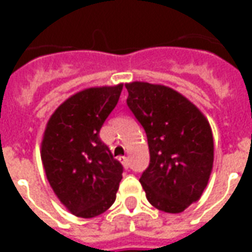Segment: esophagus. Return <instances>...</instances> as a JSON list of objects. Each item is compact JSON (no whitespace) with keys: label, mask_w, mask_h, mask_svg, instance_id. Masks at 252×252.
Masks as SVG:
<instances>
[{"label":"esophagus","mask_w":252,"mask_h":252,"mask_svg":"<svg viewBox=\"0 0 252 252\" xmlns=\"http://www.w3.org/2000/svg\"><path fill=\"white\" fill-rule=\"evenodd\" d=\"M119 160H120L121 164H123L126 169H128V167H129V159L126 158V157H120V158H119Z\"/></svg>","instance_id":"1"}]
</instances>
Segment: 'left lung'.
Instances as JSON below:
<instances>
[{"mask_svg":"<svg viewBox=\"0 0 252 252\" xmlns=\"http://www.w3.org/2000/svg\"><path fill=\"white\" fill-rule=\"evenodd\" d=\"M126 105L147 135L150 164L140 184L150 204L184 212L202 194L213 167L209 123L182 94L163 85L131 82Z\"/></svg>","mask_w":252,"mask_h":252,"instance_id":"1","label":"left lung"}]
</instances>
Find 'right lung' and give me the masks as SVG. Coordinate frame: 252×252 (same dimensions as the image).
Instances as JSON below:
<instances>
[{
	"label": "right lung",
	"instance_id": "add662e5",
	"mask_svg": "<svg viewBox=\"0 0 252 252\" xmlns=\"http://www.w3.org/2000/svg\"><path fill=\"white\" fill-rule=\"evenodd\" d=\"M123 83L89 88L61 104L47 123L41 162L54 193L72 215L90 219L115 202L123 166L99 139Z\"/></svg>",
	"mask_w": 252,
	"mask_h": 252
}]
</instances>
